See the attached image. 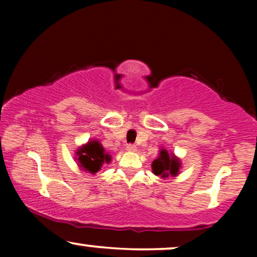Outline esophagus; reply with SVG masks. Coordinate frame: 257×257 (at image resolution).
<instances>
[{
  "label": "esophagus",
  "mask_w": 257,
  "mask_h": 257,
  "mask_svg": "<svg viewBox=\"0 0 257 257\" xmlns=\"http://www.w3.org/2000/svg\"><path fill=\"white\" fill-rule=\"evenodd\" d=\"M126 150L130 151V152H135V151L137 150V146L135 145V144H127V146H126Z\"/></svg>",
  "instance_id": "obj_1"
}]
</instances>
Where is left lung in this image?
<instances>
[{
    "label": "left lung",
    "instance_id": "8db88e82",
    "mask_svg": "<svg viewBox=\"0 0 257 257\" xmlns=\"http://www.w3.org/2000/svg\"><path fill=\"white\" fill-rule=\"evenodd\" d=\"M179 167H180L179 160L173 156H170L166 150H161L159 157L152 164L153 173L161 178H167L170 175L175 177L179 172Z\"/></svg>",
    "mask_w": 257,
    "mask_h": 257
}]
</instances>
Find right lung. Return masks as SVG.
Returning <instances> with one entry per match:
<instances>
[{
  "label": "right lung",
  "mask_w": 257,
  "mask_h": 257,
  "mask_svg": "<svg viewBox=\"0 0 257 257\" xmlns=\"http://www.w3.org/2000/svg\"><path fill=\"white\" fill-rule=\"evenodd\" d=\"M77 153L82 167L91 173H96L100 170V166H103V163H110L111 160L110 156L105 153L103 147L96 140L87 143V145L83 146V149L78 150Z\"/></svg>",
  "instance_id": "obj_1"
}]
</instances>
